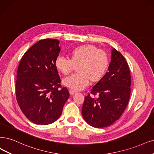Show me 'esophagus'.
<instances>
[{"mask_svg": "<svg viewBox=\"0 0 154 154\" xmlns=\"http://www.w3.org/2000/svg\"><path fill=\"white\" fill-rule=\"evenodd\" d=\"M69 93H70V94L71 95H73V94L76 93V91H75L73 90V89H69Z\"/></svg>", "mask_w": 154, "mask_h": 154, "instance_id": "esophagus-1", "label": "esophagus"}]
</instances>
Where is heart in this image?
<instances>
[{
    "instance_id": "1",
    "label": "heart",
    "mask_w": 154,
    "mask_h": 154,
    "mask_svg": "<svg viewBox=\"0 0 154 154\" xmlns=\"http://www.w3.org/2000/svg\"><path fill=\"white\" fill-rule=\"evenodd\" d=\"M109 58L104 50L94 45L87 44L72 51L70 59L59 56L55 60V66L64 75L70 73L77 66L78 73L65 78V86L74 90H81L89 83L101 78L109 65Z\"/></svg>"
}]
</instances>
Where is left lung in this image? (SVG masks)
<instances>
[{"mask_svg": "<svg viewBox=\"0 0 154 154\" xmlns=\"http://www.w3.org/2000/svg\"><path fill=\"white\" fill-rule=\"evenodd\" d=\"M131 74L126 60L116 49L112 50L108 72L91 91L94 98L85 96L82 115L94 128H106L120 118L131 94Z\"/></svg>", "mask_w": 154, "mask_h": 154, "instance_id": "1", "label": "left lung"}]
</instances>
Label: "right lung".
Wrapping results in <instances>:
<instances>
[{
    "instance_id": "right-lung-1",
    "label": "right lung",
    "mask_w": 154,
    "mask_h": 154,
    "mask_svg": "<svg viewBox=\"0 0 154 154\" xmlns=\"http://www.w3.org/2000/svg\"><path fill=\"white\" fill-rule=\"evenodd\" d=\"M59 43L57 39L40 40L23 56L17 70V102L34 124L56 121L70 96L67 88L61 87L54 64L61 50Z\"/></svg>"
}]
</instances>
